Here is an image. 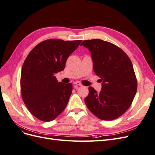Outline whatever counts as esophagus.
<instances>
[{
  "mask_svg": "<svg viewBox=\"0 0 155 155\" xmlns=\"http://www.w3.org/2000/svg\"><path fill=\"white\" fill-rule=\"evenodd\" d=\"M73 83H74V85H77V86H82L81 83H79V81H75V82H74Z\"/></svg>",
  "mask_w": 155,
  "mask_h": 155,
  "instance_id": "1",
  "label": "esophagus"
}]
</instances>
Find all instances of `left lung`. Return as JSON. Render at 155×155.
<instances>
[{"mask_svg":"<svg viewBox=\"0 0 155 155\" xmlns=\"http://www.w3.org/2000/svg\"><path fill=\"white\" fill-rule=\"evenodd\" d=\"M90 50L94 71L102 81L97 93L92 87L85 99L88 109L98 118L113 120L127 110L137 91V80L130 59L120 48L101 39L81 45Z\"/></svg>","mask_w":155,"mask_h":155,"instance_id":"1","label":"left lung"}]
</instances>
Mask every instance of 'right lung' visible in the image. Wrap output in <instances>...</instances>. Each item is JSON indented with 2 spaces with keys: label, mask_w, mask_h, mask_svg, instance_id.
Returning a JSON list of instances; mask_svg holds the SVG:
<instances>
[{
  "label": "right lung",
  "mask_w": 155,
  "mask_h": 155,
  "mask_svg": "<svg viewBox=\"0 0 155 155\" xmlns=\"http://www.w3.org/2000/svg\"><path fill=\"white\" fill-rule=\"evenodd\" d=\"M81 41L45 40L28 55L21 70V92L27 109L37 119L52 121L66 108L72 85L58 82L54 76L64 70Z\"/></svg>",
  "instance_id": "1"
}]
</instances>
